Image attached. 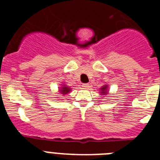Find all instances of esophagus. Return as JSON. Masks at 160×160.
<instances>
[{
  "instance_id": "1",
  "label": "esophagus",
  "mask_w": 160,
  "mask_h": 160,
  "mask_svg": "<svg viewBox=\"0 0 160 160\" xmlns=\"http://www.w3.org/2000/svg\"><path fill=\"white\" fill-rule=\"evenodd\" d=\"M82 87L85 89H87L90 87V86H89L88 83H85V84H82Z\"/></svg>"
}]
</instances>
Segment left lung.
Segmentation results:
<instances>
[{
	"instance_id": "obj_1",
	"label": "left lung",
	"mask_w": 160,
	"mask_h": 160,
	"mask_svg": "<svg viewBox=\"0 0 160 160\" xmlns=\"http://www.w3.org/2000/svg\"><path fill=\"white\" fill-rule=\"evenodd\" d=\"M100 95H107L108 94V92H109V90H108V85H104V86H102V87L100 88Z\"/></svg>"
}]
</instances>
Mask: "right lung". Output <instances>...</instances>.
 <instances>
[{
    "label": "right lung",
    "instance_id": "1",
    "mask_svg": "<svg viewBox=\"0 0 160 160\" xmlns=\"http://www.w3.org/2000/svg\"><path fill=\"white\" fill-rule=\"evenodd\" d=\"M60 86L61 87H59L58 88V92L62 95H66V94H69L71 91V88L68 87V86H66V84H64V82H62V84H61Z\"/></svg>",
    "mask_w": 160,
    "mask_h": 160
}]
</instances>
